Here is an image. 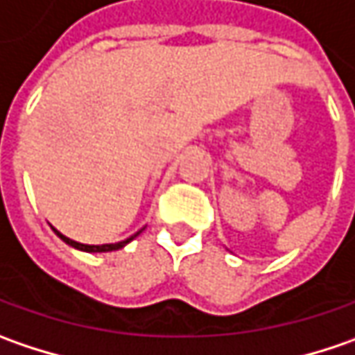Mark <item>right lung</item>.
Listing matches in <instances>:
<instances>
[{
	"label": "right lung",
	"mask_w": 355,
	"mask_h": 355,
	"mask_svg": "<svg viewBox=\"0 0 355 355\" xmlns=\"http://www.w3.org/2000/svg\"><path fill=\"white\" fill-rule=\"evenodd\" d=\"M53 228V226H51ZM53 232L59 236V239L63 240L65 244H69V246H73V248H77V250H83V252H111V250H119V248H123L125 244H129L131 240H135L141 232H143V228L137 232V234H132V236H129L127 240H121V242H115V244H99V246H95V244H81V242H75V240H71L67 239L65 234H61L59 230H55L53 228Z\"/></svg>",
	"instance_id": "right-lung-1"
}]
</instances>
